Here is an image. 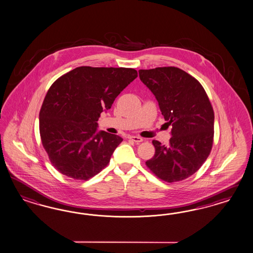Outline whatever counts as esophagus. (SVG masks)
I'll return each instance as SVG.
<instances>
[{"label": "esophagus", "mask_w": 253, "mask_h": 253, "mask_svg": "<svg viewBox=\"0 0 253 253\" xmlns=\"http://www.w3.org/2000/svg\"><path fill=\"white\" fill-rule=\"evenodd\" d=\"M129 139H130V140H131L132 142L136 143V144H139V143L143 142V138L139 137V136H130V137H129Z\"/></svg>", "instance_id": "obj_1"}]
</instances>
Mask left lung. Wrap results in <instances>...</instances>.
<instances>
[{"label": "left lung", "mask_w": 253, "mask_h": 253, "mask_svg": "<svg viewBox=\"0 0 253 253\" xmlns=\"http://www.w3.org/2000/svg\"><path fill=\"white\" fill-rule=\"evenodd\" d=\"M139 77L171 126L169 146L152 141L156 151L146 166L163 181H182L202 166L212 147L214 113L207 93L194 77L174 67L140 69Z\"/></svg>", "instance_id": "1"}]
</instances>
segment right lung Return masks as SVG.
<instances>
[{"label":"right lung","mask_w":253,"mask_h":253,"mask_svg":"<svg viewBox=\"0 0 253 253\" xmlns=\"http://www.w3.org/2000/svg\"><path fill=\"white\" fill-rule=\"evenodd\" d=\"M137 77L126 68L79 67L60 77L40 111V134L59 172L88 180L105 168L123 138L97 130L100 114Z\"/></svg>","instance_id":"right-lung-1"}]
</instances>
